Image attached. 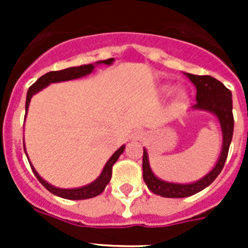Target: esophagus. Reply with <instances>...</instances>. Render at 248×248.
<instances>
[{"label":"esophagus","mask_w":248,"mask_h":248,"mask_svg":"<svg viewBox=\"0 0 248 248\" xmlns=\"http://www.w3.org/2000/svg\"><path fill=\"white\" fill-rule=\"evenodd\" d=\"M145 138V133L143 130H135L133 134H131V139L133 140H141Z\"/></svg>","instance_id":"esophagus-1"}]
</instances>
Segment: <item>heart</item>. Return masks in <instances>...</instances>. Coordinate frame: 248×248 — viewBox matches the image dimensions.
Segmentation results:
<instances>
[{
    "label": "heart",
    "instance_id": "obj_1",
    "mask_svg": "<svg viewBox=\"0 0 248 248\" xmlns=\"http://www.w3.org/2000/svg\"><path fill=\"white\" fill-rule=\"evenodd\" d=\"M176 99L177 102H184V100L186 99V94L184 93V92H179L176 95Z\"/></svg>",
    "mask_w": 248,
    "mask_h": 248
}]
</instances>
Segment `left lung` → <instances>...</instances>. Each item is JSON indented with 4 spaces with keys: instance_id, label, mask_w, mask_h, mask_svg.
Wrapping results in <instances>:
<instances>
[{
    "instance_id": "8db88e82",
    "label": "left lung",
    "mask_w": 248,
    "mask_h": 248,
    "mask_svg": "<svg viewBox=\"0 0 248 248\" xmlns=\"http://www.w3.org/2000/svg\"><path fill=\"white\" fill-rule=\"evenodd\" d=\"M190 80L196 87V104L195 109L207 110L214 113L218 118L222 129L223 144L221 151L220 159L217 164L212 169V171L203 176L201 180L194 184H172L160 180L153 174L150 166H149L148 153L144 149L143 153V179L150 191L154 194L164 196V198L180 199L187 198L191 195L198 194L201 190L210 185L212 181L218 176L221 170L226 163L227 154H229L230 144L233 134V114H232V94L230 89H227L220 80L211 76H195L187 73Z\"/></svg>"
}]
</instances>
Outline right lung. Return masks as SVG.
Listing matches in <instances>:
<instances>
[{
	"label": "right lung",
	"mask_w": 248,
	"mask_h": 248,
	"mask_svg": "<svg viewBox=\"0 0 248 248\" xmlns=\"http://www.w3.org/2000/svg\"><path fill=\"white\" fill-rule=\"evenodd\" d=\"M113 61H114L113 58H109L98 63L110 64ZM93 68H94L93 64H85V65H80V67H71V68H67V69H62V71H53V72H48V73H46L45 76L38 78L33 84L31 85L30 89H28L27 99H26V111H27L28 109V105H30L32 95L36 94L38 91H41L42 88H45V87H47L48 84H50V83L64 82V80H71V79H76V78H80V77L92 73ZM124 148H125V146H122V148L118 149V150L111 155V157L108 160V163L105 164L102 174H100V176L98 177L97 180L94 181V183L89 184V185L79 187V189H58V187H54V186L46 183L42 177L37 174V171L34 170L33 166L31 165V164L30 165L31 168H32V170H33L34 175H36V177L38 179L39 183L42 184V185L45 186L46 189H47L49 192H52L53 195H57V196H59V198L68 199V200H84V199H91V198H94V196H98V195L102 194V192L104 191L105 186L108 185L109 181H110L111 168H113L114 163L118 160V157L120 156V154L124 151Z\"/></svg>",
	"instance_id": "right-lung-1"
}]
</instances>
